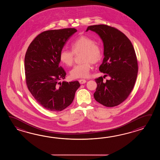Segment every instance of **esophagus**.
<instances>
[{"label": "esophagus", "mask_w": 160, "mask_h": 160, "mask_svg": "<svg viewBox=\"0 0 160 160\" xmlns=\"http://www.w3.org/2000/svg\"><path fill=\"white\" fill-rule=\"evenodd\" d=\"M79 83H80L81 84H84V83H85L86 82V81L85 79H79Z\"/></svg>", "instance_id": "1"}]
</instances>
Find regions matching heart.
I'll list each match as a JSON object with an SVG mask.
<instances>
[{
	"instance_id": "b5f03b06",
	"label": "heart",
	"mask_w": 160,
	"mask_h": 160,
	"mask_svg": "<svg viewBox=\"0 0 160 160\" xmlns=\"http://www.w3.org/2000/svg\"><path fill=\"white\" fill-rule=\"evenodd\" d=\"M72 51L62 49L59 54L60 61L65 65L72 66L74 61V55L82 52V62L75 65L70 72L72 78H85L88 77L92 69V63H96L103 56L102 47L95 43L91 38L82 35L71 43Z\"/></svg>"
}]
</instances>
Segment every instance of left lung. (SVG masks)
<instances>
[{
  "label": "left lung",
  "instance_id": "8db88e82",
  "mask_svg": "<svg viewBox=\"0 0 160 160\" xmlns=\"http://www.w3.org/2000/svg\"><path fill=\"white\" fill-rule=\"evenodd\" d=\"M88 30L94 31L102 39L105 57L99 70L111 78L106 82L102 77L95 79L97 87L94 97L106 107L118 105L129 97L137 77L138 63L133 44L121 31L108 25L90 26Z\"/></svg>",
  "mask_w": 160,
  "mask_h": 160
}]
</instances>
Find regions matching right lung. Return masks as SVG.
Returning a JSON list of instances; mask_svg holds the SVG:
<instances>
[{
    "instance_id": "1",
    "label": "right lung",
    "mask_w": 160,
    "mask_h": 160,
    "mask_svg": "<svg viewBox=\"0 0 160 160\" xmlns=\"http://www.w3.org/2000/svg\"><path fill=\"white\" fill-rule=\"evenodd\" d=\"M77 30L74 28L45 31L27 48L24 70L27 88L37 102L52 112L62 111L72 103L78 81L59 82L66 75L59 66V54Z\"/></svg>"
}]
</instances>
